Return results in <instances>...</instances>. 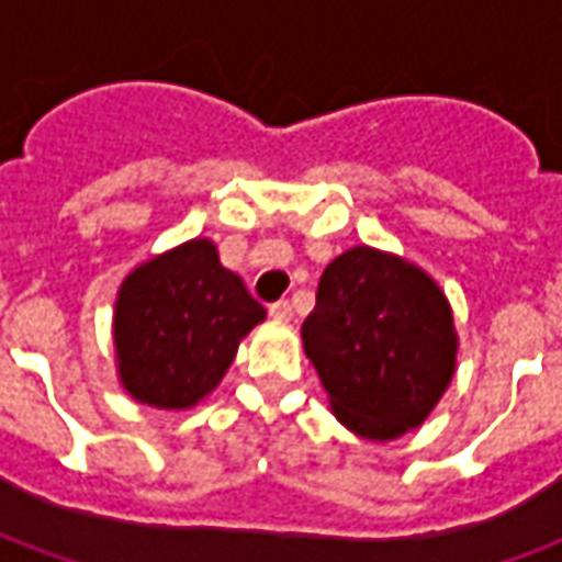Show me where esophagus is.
<instances>
[{
    "label": "esophagus",
    "instance_id": "esophagus-1",
    "mask_svg": "<svg viewBox=\"0 0 562 562\" xmlns=\"http://www.w3.org/2000/svg\"><path fill=\"white\" fill-rule=\"evenodd\" d=\"M268 310L277 322H289V318H292V304H289V301H277V304H270Z\"/></svg>",
    "mask_w": 562,
    "mask_h": 562
}]
</instances>
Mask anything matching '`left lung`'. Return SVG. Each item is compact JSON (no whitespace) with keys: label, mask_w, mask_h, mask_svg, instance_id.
I'll return each mask as SVG.
<instances>
[{"label":"left lung","mask_w":562,"mask_h":562,"mask_svg":"<svg viewBox=\"0 0 562 562\" xmlns=\"http://www.w3.org/2000/svg\"><path fill=\"white\" fill-rule=\"evenodd\" d=\"M301 337L334 415L364 439L418 427L454 376L458 334L442 289L370 246L325 268Z\"/></svg>","instance_id":"obj_1"}]
</instances>
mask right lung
<instances>
[{"instance_id": "right-lung-1", "label": "right lung", "mask_w": 562, "mask_h": 562, "mask_svg": "<svg viewBox=\"0 0 562 562\" xmlns=\"http://www.w3.org/2000/svg\"><path fill=\"white\" fill-rule=\"evenodd\" d=\"M265 306L222 268L216 246L195 237L128 273L114 310L123 389L156 409H189L232 367L237 342Z\"/></svg>"}]
</instances>
